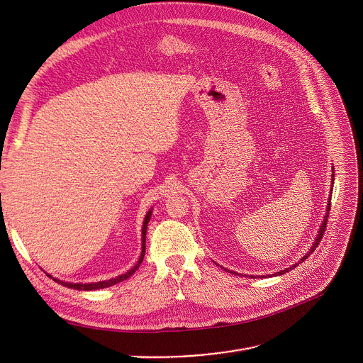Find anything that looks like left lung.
<instances>
[{
    "instance_id": "left-lung-1",
    "label": "left lung",
    "mask_w": 363,
    "mask_h": 363,
    "mask_svg": "<svg viewBox=\"0 0 363 363\" xmlns=\"http://www.w3.org/2000/svg\"><path fill=\"white\" fill-rule=\"evenodd\" d=\"M333 181H335V174H332V186H333ZM332 191H333V188H332ZM327 213H325V216H324V218H323V223H321V225H320V228H318V233H317V238L314 239V243H313V246L310 247V250L298 260V262H296V263H294V265L292 267H289V268H285L284 271H279V272H275L274 275H282V274H285V272H288V271H291V269H294L295 267H298V263H303L313 252H314V249L318 246V243L321 242V238H323V233H324V230H325V223H327V217H328V211H330V199H328V203H327V210H325ZM224 271H227L225 268H224ZM230 272H232V271H230ZM233 274V272H232ZM236 274V272H235ZM268 277H271V275H268ZM250 278H256V277H252L250 275Z\"/></svg>"
}]
</instances>
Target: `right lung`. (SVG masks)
<instances>
[{
	"label": "right lung",
	"mask_w": 363,
	"mask_h": 363,
	"mask_svg": "<svg viewBox=\"0 0 363 363\" xmlns=\"http://www.w3.org/2000/svg\"><path fill=\"white\" fill-rule=\"evenodd\" d=\"M152 211H153V208H150V210L146 213L145 220H143V227H142V252H140V257H139V260H138L136 265H135L133 268H131V269H128L125 274H121V275H118V277H116V278H111V279L98 281V282H89V284H81V282H79V284L65 282V281H60V279H57V278H53V277H52V275H49V274H48V277H49V278H52L55 282H57V284L63 285V286L74 288V289H78V291H94V289H101V288H107V286L116 285V284H118V282H121V281H124V279L130 278L131 275H133V274L139 269L140 263L143 262V257H145V252H146V230H147V223L150 221V217H152Z\"/></svg>",
	"instance_id": "add662e5"
}]
</instances>
